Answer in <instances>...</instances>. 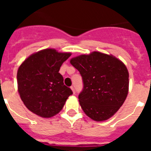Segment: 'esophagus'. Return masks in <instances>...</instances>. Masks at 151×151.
<instances>
[{"label":"esophagus","instance_id":"obj_1","mask_svg":"<svg viewBox=\"0 0 151 151\" xmlns=\"http://www.w3.org/2000/svg\"><path fill=\"white\" fill-rule=\"evenodd\" d=\"M71 89H72V91H73V94H75V93H76V91H75V88L73 86H71Z\"/></svg>","mask_w":151,"mask_h":151}]
</instances>
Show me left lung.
I'll use <instances>...</instances> for the list:
<instances>
[{
    "mask_svg": "<svg viewBox=\"0 0 151 151\" xmlns=\"http://www.w3.org/2000/svg\"><path fill=\"white\" fill-rule=\"evenodd\" d=\"M82 78L78 101L85 113L94 121L106 120L123 104L129 91V72L112 55L94 51L70 60Z\"/></svg>",
    "mask_w": 151,
    "mask_h": 151,
    "instance_id": "8db88e82",
    "label": "left lung"
}]
</instances>
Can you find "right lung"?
<instances>
[{
	"label": "right lung",
	"instance_id": "1",
	"mask_svg": "<svg viewBox=\"0 0 151 151\" xmlns=\"http://www.w3.org/2000/svg\"><path fill=\"white\" fill-rule=\"evenodd\" d=\"M71 54L45 49L31 55L19 67L18 91L30 111L44 118L54 116L73 94L63 83L60 66Z\"/></svg>",
	"mask_w": 151,
	"mask_h": 151
}]
</instances>
